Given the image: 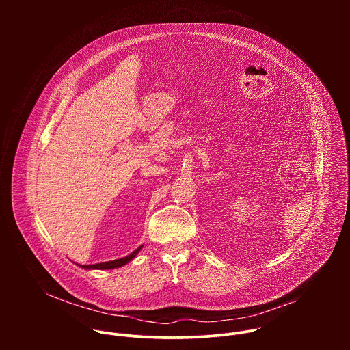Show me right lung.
<instances>
[{
    "label": "right lung",
    "mask_w": 350,
    "mask_h": 350,
    "mask_svg": "<svg viewBox=\"0 0 350 350\" xmlns=\"http://www.w3.org/2000/svg\"><path fill=\"white\" fill-rule=\"evenodd\" d=\"M141 246H138L135 251H133L130 255L124 256V258H120V259H116V260H109V262H104V263H95V265H79L81 269L84 270H111V269H118V267H122L124 265H127L129 262H131L137 254L141 251Z\"/></svg>",
    "instance_id": "1"
}]
</instances>
